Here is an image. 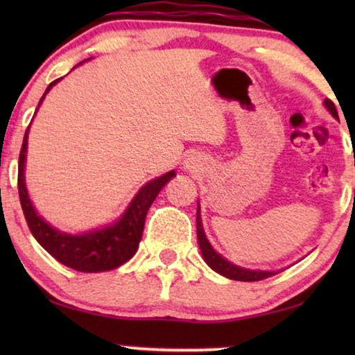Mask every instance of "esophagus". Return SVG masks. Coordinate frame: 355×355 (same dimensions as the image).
<instances>
[{
    "instance_id": "34e87169",
    "label": "esophagus",
    "mask_w": 355,
    "mask_h": 355,
    "mask_svg": "<svg viewBox=\"0 0 355 355\" xmlns=\"http://www.w3.org/2000/svg\"><path fill=\"white\" fill-rule=\"evenodd\" d=\"M198 166V164H197V159L196 158H187L186 159V163H184V168H186V169H189V171H192V169H196Z\"/></svg>"
}]
</instances>
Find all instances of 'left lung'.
I'll list each match as a JSON object with an SVG mask.
<instances>
[{
    "mask_svg": "<svg viewBox=\"0 0 355 355\" xmlns=\"http://www.w3.org/2000/svg\"><path fill=\"white\" fill-rule=\"evenodd\" d=\"M323 105L327 106V110L333 114V118H338V111L336 106L331 100H324ZM197 239H198V247L202 250V257L203 260L207 261V265L210 266L211 270H215L216 273H220L225 276V278L230 279H236V281H260L265 278H270L279 271H263V270H249V268H242V266H237L234 263H231L230 260H226L225 257L218 254V252L213 249L210 242H208L205 231H203L202 226V216H200V203L197 205Z\"/></svg>",
    "mask_w": 355,
    "mask_h": 355,
    "instance_id": "8db88e82",
    "label": "left lung"
}]
</instances>
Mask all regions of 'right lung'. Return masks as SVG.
Returning <instances> with one entry per match:
<instances>
[{
	"instance_id": "1",
	"label": "right lung",
	"mask_w": 355,
	"mask_h": 355,
	"mask_svg": "<svg viewBox=\"0 0 355 355\" xmlns=\"http://www.w3.org/2000/svg\"><path fill=\"white\" fill-rule=\"evenodd\" d=\"M60 80L61 79H56L46 87L38 106L42 105L43 98L53 89V85H56ZM28 128L26 130V135H24L21 155H19L17 187L24 216H26L28 230H31L38 244L48 254L55 257L60 263L69 266L72 270L84 271V273H100V271L114 270L132 259L139 249V242L142 239L148 208L152 207L153 200L157 198L158 192L164 187V184L176 176V173L169 171L140 187V191L135 193L128 208L119 216V220H116L113 225L82 232V234L62 232L53 227L50 223H46L38 215L35 207L32 205L31 197H28L26 186Z\"/></svg>"
}]
</instances>
